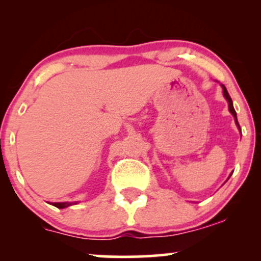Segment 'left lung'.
Here are the masks:
<instances>
[{
  "mask_svg": "<svg viewBox=\"0 0 261 261\" xmlns=\"http://www.w3.org/2000/svg\"><path fill=\"white\" fill-rule=\"evenodd\" d=\"M221 87H222V90H223V96H224V97H226V99L228 101V107H229V112L231 113V115L234 116L235 123H237L238 128H239V129H240V126H239V122H238V119H237V112H235V109H234V107H233V101H231V98H230L229 94H228L226 87H224L223 84H221ZM240 130H241V129H240Z\"/></svg>",
  "mask_w": 261,
  "mask_h": 261,
  "instance_id": "obj_1",
  "label": "left lung"
}]
</instances>
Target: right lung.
I'll return each instance as SVG.
<instances>
[{
	"instance_id": "add662e5",
	"label": "right lung",
	"mask_w": 261,
	"mask_h": 261,
	"mask_svg": "<svg viewBox=\"0 0 261 261\" xmlns=\"http://www.w3.org/2000/svg\"><path fill=\"white\" fill-rule=\"evenodd\" d=\"M72 204H77V203H76V202H73V203H69V202H57V203H52V205H55V206H57V208H59V209L66 208V206H70V205H72Z\"/></svg>"
}]
</instances>
